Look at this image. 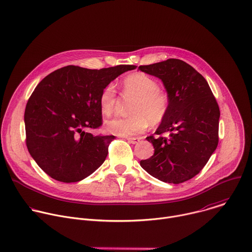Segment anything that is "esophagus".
Masks as SVG:
<instances>
[{
    "mask_svg": "<svg viewBox=\"0 0 252 252\" xmlns=\"http://www.w3.org/2000/svg\"><path fill=\"white\" fill-rule=\"evenodd\" d=\"M126 139L128 142L132 143V145H135V143L139 142V140H140L139 137H126Z\"/></svg>",
    "mask_w": 252,
    "mask_h": 252,
    "instance_id": "34e87169",
    "label": "esophagus"
}]
</instances>
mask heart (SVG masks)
Returning a JSON list of instances; mask_svg holds the SVG:
<instances>
[{
	"label": "heart",
	"instance_id": "b5f03b06",
	"mask_svg": "<svg viewBox=\"0 0 252 252\" xmlns=\"http://www.w3.org/2000/svg\"><path fill=\"white\" fill-rule=\"evenodd\" d=\"M123 88L126 96L134 98L130 106L131 116L107 121L105 128L110 133L120 136L137 134L148 127L149 123L156 126L165 118L169 105L168 97L158 89L156 80L142 73H134L123 81ZM98 101L103 115L110 116L115 112L118 96L113 84L102 89Z\"/></svg>",
	"mask_w": 252,
	"mask_h": 252
}]
</instances>
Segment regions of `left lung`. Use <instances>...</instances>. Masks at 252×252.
<instances>
[{
    "label": "left lung",
    "mask_w": 252,
    "mask_h": 252,
    "mask_svg": "<svg viewBox=\"0 0 252 252\" xmlns=\"http://www.w3.org/2000/svg\"><path fill=\"white\" fill-rule=\"evenodd\" d=\"M138 69L161 80L169 102L157 136L147 137L155 154L140 160V166L163 183H185L200 172L218 148L220 112L217 99L206 80L182 60L168 59Z\"/></svg>",
    "instance_id": "8db88e82"
}]
</instances>
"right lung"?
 <instances>
[{"label": "right lung", "mask_w": 252, "mask_h": 252, "mask_svg": "<svg viewBox=\"0 0 252 252\" xmlns=\"http://www.w3.org/2000/svg\"><path fill=\"white\" fill-rule=\"evenodd\" d=\"M131 64L90 69L59 68L35 87L25 110L27 148L52 178L77 183L104 161L115 135H94L86 129L101 126L99 94Z\"/></svg>", "instance_id": "obj_1"}]
</instances>
